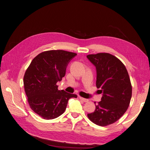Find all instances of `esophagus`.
<instances>
[{"label": "esophagus", "instance_id": "esophagus-1", "mask_svg": "<svg viewBox=\"0 0 150 150\" xmlns=\"http://www.w3.org/2000/svg\"><path fill=\"white\" fill-rule=\"evenodd\" d=\"M79 99H80L81 100H82L84 102H88V100L86 99H85V98H82V97H79Z\"/></svg>", "mask_w": 150, "mask_h": 150}]
</instances>
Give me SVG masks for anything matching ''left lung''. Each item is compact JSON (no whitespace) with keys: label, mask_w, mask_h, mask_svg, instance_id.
<instances>
[{"label":"left lung","mask_w":150,"mask_h":150,"mask_svg":"<svg viewBox=\"0 0 150 150\" xmlns=\"http://www.w3.org/2000/svg\"><path fill=\"white\" fill-rule=\"evenodd\" d=\"M96 67V86L102 93L101 101L87 116L94 124L105 127L118 120L127 110L132 96V86L124 64L111 54L87 55ZM96 103V102H94Z\"/></svg>","instance_id":"obj_1"}]
</instances>
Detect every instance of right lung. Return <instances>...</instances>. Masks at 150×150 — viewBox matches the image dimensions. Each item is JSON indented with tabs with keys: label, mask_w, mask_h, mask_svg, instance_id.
Listing matches in <instances>:
<instances>
[{
	"label": "right lung",
	"mask_w": 150,
	"mask_h": 150,
	"mask_svg": "<svg viewBox=\"0 0 150 150\" xmlns=\"http://www.w3.org/2000/svg\"><path fill=\"white\" fill-rule=\"evenodd\" d=\"M76 53L64 50L43 51L35 57L24 77L23 84L31 110L44 119H55L62 114L70 98L77 95L58 90L66 68Z\"/></svg>",
	"instance_id": "1"
}]
</instances>
